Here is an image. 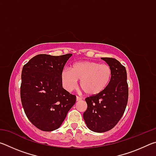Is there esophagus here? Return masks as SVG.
Here are the masks:
<instances>
[{
	"label": "esophagus",
	"mask_w": 156,
	"mask_h": 156,
	"mask_svg": "<svg viewBox=\"0 0 156 156\" xmlns=\"http://www.w3.org/2000/svg\"><path fill=\"white\" fill-rule=\"evenodd\" d=\"M82 100V98L80 97L76 96V100H77V101H80V100Z\"/></svg>",
	"instance_id": "esophagus-1"
}]
</instances>
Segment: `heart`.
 Returning <instances> with one entry per match:
<instances>
[{"instance_id": "b5f03b06", "label": "heart", "mask_w": 156, "mask_h": 156, "mask_svg": "<svg viewBox=\"0 0 156 156\" xmlns=\"http://www.w3.org/2000/svg\"><path fill=\"white\" fill-rule=\"evenodd\" d=\"M112 69L109 65L95 61H81L71 66L70 70L64 69L61 73L63 87L72 91L80 80V86L87 96H94L106 89L112 78Z\"/></svg>"}]
</instances>
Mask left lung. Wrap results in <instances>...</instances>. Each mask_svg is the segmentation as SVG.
I'll return each mask as SVG.
<instances>
[{"label": "left lung", "instance_id": "obj_1", "mask_svg": "<svg viewBox=\"0 0 156 156\" xmlns=\"http://www.w3.org/2000/svg\"><path fill=\"white\" fill-rule=\"evenodd\" d=\"M112 69L108 87L97 96L85 98L87 109L83 118L87 127L97 133L106 132L119 122L128 102L129 89L126 68L113 58H101Z\"/></svg>", "mask_w": 156, "mask_h": 156}]
</instances>
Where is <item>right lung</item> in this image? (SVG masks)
Wrapping results in <instances>:
<instances>
[{"label": "right lung", "instance_id": "right-lung-1", "mask_svg": "<svg viewBox=\"0 0 156 156\" xmlns=\"http://www.w3.org/2000/svg\"><path fill=\"white\" fill-rule=\"evenodd\" d=\"M72 56L38 54L23 67L21 102L28 119L42 131L58 129L76 102V96L62 88L61 80L63 68Z\"/></svg>", "mask_w": 156, "mask_h": 156}]
</instances>
